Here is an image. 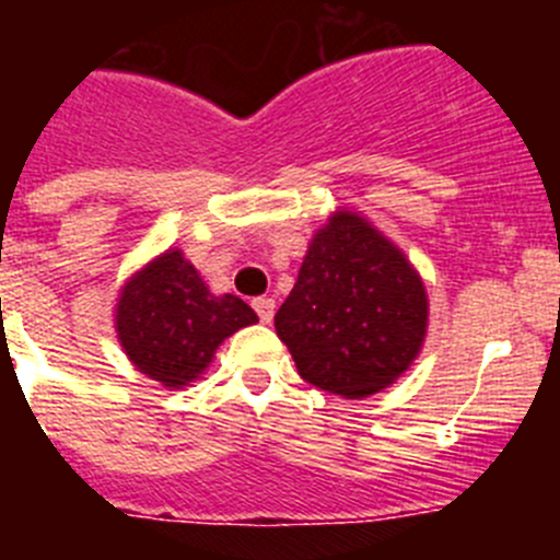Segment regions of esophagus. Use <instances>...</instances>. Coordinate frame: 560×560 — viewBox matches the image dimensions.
Listing matches in <instances>:
<instances>
[{
	"mask_svg": "<svg viewBox=\"0 0 560 560\" xmlns=\"http://www.w3.org/2000/svg\"><path fill=\"white\" fill-rule=\"evenodd\" d=\"M252 308H255V314L260 316L264 325H269L275 319V300L271 296H257V300H252Z\"/></svg>",
	"mask_w": 560,
	"mask_h": 560,
	"instance_id": "obj_1",
	"label": "esophagus"
}]
</instances>
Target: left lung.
Here are the masks:
<instances>
[{"label":"left lung","instance_id":"8db88e82","mask_svg":"<svg viewBox=\"0 0 560 560\" xmlns=\"http://www.w3.org/2000/svg\"><path fill=\"white\" fill-rule=\"evenodd\" d=\"M427 316V289L407 257L361 215L339 212L311 241L275 328L308 384L368 398L412 364Z\"/></svg>","mask_w":560,"mask_h":560}]
</instances>
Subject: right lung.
<instances>
[{
    "instance_id": "obj_1",
    "label": "right lung",
    "mask_w": 560,
    "mask_h": 560,
    "mask_svg": "<svg viewBox=\"0 0 560 560\" xmlns=\"http://www.w3.org/2000/svg\"><path fill=\"white\" fill-rule=\"evenodd\" d=\"M257 323L235 294L215 296L179 249L148 264L117 303V336L148 378L179 389L199 378L226 336Z\"/></svg>"
}]
</instances>
